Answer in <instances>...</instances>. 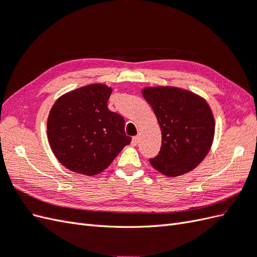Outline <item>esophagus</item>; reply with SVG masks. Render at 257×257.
Wrapping results in <instances>:
<instances>
[{
    "mask_svg": "<svg viewBox=\"0 0 257 257\" xmlns=\"http://www.w3.org/2000/svg\"><path fill=\"white\" fill-rule=\"evenodd\" d=\"M131 145H133V146H137V145H138V137H133V140H131Z\"/></svg>",
    "mask_w": 257,
    "mask_h": 257,
    "instance_id": "34e87169",
    "label": "esophagus"
}]
</instances>
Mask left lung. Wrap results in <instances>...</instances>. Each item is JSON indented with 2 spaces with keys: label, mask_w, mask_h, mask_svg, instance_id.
Listing matches in <instances>:
<instances>
[{
  "label": "left lung",
  "mask_w": 257,
  "mask_h": 257,
  "mask_svg": "<svg viewBox=\"0 0 257 257\" xmlns=\"http://www.w3.org/2000/svg\"><path fill=\"white\" fill-rule=\"evenodd\" d=\"M161 131L162 145L151 165L166 176L194 170L207 156L214 135L212 112L206 101L185 89L160 86L143 89Z\"/></svg>",
  "instance_id": "8db88e82"
}]
</instances>
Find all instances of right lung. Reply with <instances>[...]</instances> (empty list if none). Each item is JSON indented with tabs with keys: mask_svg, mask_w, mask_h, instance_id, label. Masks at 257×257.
<instances>
[{
	"mask_svg": "<svg viewBox=\"0 0 257 257\" xmlns=\"http://www.w3.org/2000/svg\"><path fill=\"white\" fill-rule=\"evenodd\" d=\"M111 88L92 84L59 98L47 122L52 152L70 171L96 175L108 166L131 138L124 119L110 111Z\"/></svg>",
	"mask_w": 257,
	"mask_h": 257,
	"instance_id": "1",
	"label": "right lung"
}]
</instances>
